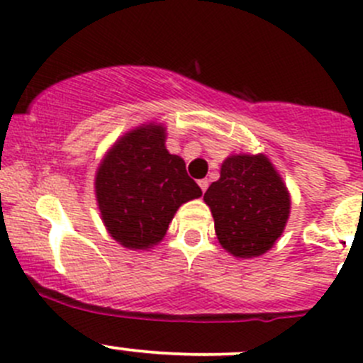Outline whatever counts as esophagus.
I'll use <instances>...</instances> for the list:
<instances>
[{"mask_svg": "<svg viewBox=\"0 0 363 363\" xmlns=\"http://www.w3.org/2000/svg\"><path fill=\"white\" fill-rule=\"evenodd\" d=\"M199 186H200V189H202V191L205 193V191H207V188H208V181H207V179H202V181H199Z\"/></svg>", "mask_w": 363, "mask_h": 363, "instance_id": "esophagus-1", "label": "esophagus"}]
</instances>
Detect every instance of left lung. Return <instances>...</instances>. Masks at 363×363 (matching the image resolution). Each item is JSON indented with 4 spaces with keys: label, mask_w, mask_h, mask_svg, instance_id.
<instances>
[{
    "label": "left lung",
    "mask_w": 363,
    "mask_h": 363,
    "mask_svg": "<svg viewBox=\"0 0 363 363\" xmlns=\"http://www.w3.org/2000/svg\"><path fill=\"white\" fill-rule=\"evenodd\" d=\"M216 235L235 258H256L272 250L290 218L291 199L283 177L265 155H230L219 179L203 195Z\"/></svg>",
    "instance_id": "obj_1"
}]
</instances>
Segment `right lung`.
I'll return each mask as SVG.
<instances>
[{"label": "right lung", "mask_w": 363, "mask_h": 363, "mask_svg": "<svg viewBox=\"0 0 363 363\" xmlns=\"http://www.w3.org/2000/svg\"><path fill=\"white\" fill-rule=\"evenodd\" d=\"M164 142L163 124H140L113 142L94 175L101 221L126 250L158 246L177 208L202 196L184 160L170 155Z\"/></svg>", "instance_id": "obj_1"}]
</instances>
